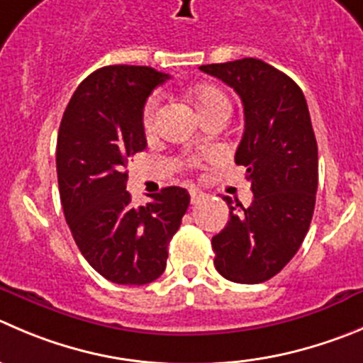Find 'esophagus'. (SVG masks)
<instances>
[{
  "mask_svg": "<svg viewBox=\"0 0 363 363\" xmlns=\"http://www.w3.org/2000/svg\"><path fill=\"white\" fill-rule=\"evenodd\" d=\"M189 194H191V201L192 203H199L201 201V199H205V192L203 191H199V189H191V191H189Z\"/></svg>",
  "mask_w": 363,
  "mask_h": 363,
  "instance_id": "1",
  "label": "esophagus"
}]
</instances>
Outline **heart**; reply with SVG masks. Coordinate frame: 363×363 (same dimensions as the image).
Returning <instances> with one entry per match:
<instances>
[{
    "label": "heart",
    "instance_id": "obj_1",
    "mask_svg": "<svg viewBox=\"0 0 363 363\" xmlns=\"http://www.w3.org/2000/svg\"><path fill=\"white\" fill-rule=\"evenodd\" d=\"M192 101H194L196 108L199 110L201 116L212 112L217 108H228L230 110V101H228L226 96L219 91V89L212 87V85H203L198 87L192 92ZM158 96H151L146 101L143 110V126L146 132H153L155 124H157V116H158Z\"/></svg>",
    "mask_w": 363,
    "mask_h": 363
}]
</instances>
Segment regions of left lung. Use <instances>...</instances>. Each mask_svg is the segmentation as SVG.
I'll list each match as a JSON object with an SVG mask.
<instances>
[{
    "instance_id": "1",
    "label": "left lung",
    "mask_w": 363,
    "mask_h": 363,
    "mask_svg": "<svg viewBox=\"0 0 363 363\" xmlns=\"http://www.w3.org/2000/svg\"><path fill=\"white\" fill-rule=\"evenodd\" d=\"M240 96L244 135L235 164L246 167L253 201L230 206L212 239L213 265L230 281L262 283L298 253L310 228L317 192V140L303 91L285 72L258 58L201 65Z\"/></svg>"
}]
</instances>
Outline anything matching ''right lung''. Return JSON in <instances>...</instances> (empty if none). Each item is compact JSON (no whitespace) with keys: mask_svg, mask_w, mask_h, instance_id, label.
<instances>
[{"mask_svg":"<svg viewBox=\"0 0 363 363\" xmlns=\"http://www.w3.org/2000/svg\"><path fill=\"white\" fill-rule=\"evenodd\" d=\"M169 74L146 65H106L76 89L57 139L62 208L76 246L108 281L146 285L167 265V246L191 196L165 187L146 206L126 191L128 160L146 150L143 110Z\"/></svg>","mask_w":363,"mask_h":363,"instance_id":"right-lung-1","label":"right lung"}]
</instances>
